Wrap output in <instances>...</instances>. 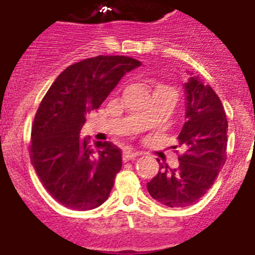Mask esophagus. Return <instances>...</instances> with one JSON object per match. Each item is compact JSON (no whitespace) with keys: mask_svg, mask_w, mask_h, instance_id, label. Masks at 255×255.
I'll return each mask as SVG.
<instances>
[{"mask_svg":"<svg viewBox=\"0 0 255 255\" xmlns=\"http://www.w3.org/2000/svg\"><path fill=\"white\" fill-rule=\"evenodd\" d=\"M136 156H138V152L136 151H132V150H125L123 151V160H133Z\"/></svg>","mask_w":255,"mask_h":255,"instance_id":"esophagus-1","label":"esophagus"}]
</instances>
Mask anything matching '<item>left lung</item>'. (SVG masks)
<instances>
[{
	"label": "left lung",
	"mask_w": 255,
	"mask_h": 255,
	"mask_svg": "<svg viewBox=\"0 0 255 255\" xmlns=\"http://www.w3.org/2000/svg\"><path fill=\"white\" fill-rule=\"evenodd\" d=\"M184 88L187 121L178 141L185 152L179 155L178 169L161 166L147 183L150 196L171 208L194 205L205 196L228 157V118L220 98L196 76Z\"/></svg>",
	"instance_id": "left-lung-1"
}]
</instances>
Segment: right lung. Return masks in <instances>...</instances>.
I'll use <instances>...</instances> for the list:
<instances>
[{"mask_svg": "<svg viewBox=\"0 0 255 255\" xmlns=\"http://www.w3.org/2000/svg\"><path fill=\"white\" fill-rule=\"evenodd\" d=\"M141 62L126 56H98L71 65L39 104L29 153L43 187L72 210L96 208L108 199L122 167V152L112 142L80 139L85 114L107 99L126 73Z\"/></svg>", "mask_w": 255, "mask_h": 255, "instance_id": "right-lung-1", "label": "right lung"}]
</instances>
